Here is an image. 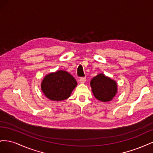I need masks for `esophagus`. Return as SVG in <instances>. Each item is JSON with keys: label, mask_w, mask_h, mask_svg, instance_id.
Instances as JSON below:
<instances>
[{"label": "esophagus", "mask_w": 153, "mask_h": 153, "mask_svg": "<svg viewBox=\"0 0 153 153\" xmlns=\"http://www.w3.org/2000/svg\"><path fill=\"white\" fill-rule=\"evenodd\" d=\"M86 81V77H81L80 78V83H84Z\"/></svg>", "instance_id": "34e87169"}]
</instances>
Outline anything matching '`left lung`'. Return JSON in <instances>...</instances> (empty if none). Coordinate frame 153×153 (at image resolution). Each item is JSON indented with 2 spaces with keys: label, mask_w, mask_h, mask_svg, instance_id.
<instances>
[{
  "label": "left lung",
  "mask_w": 153,
  "mask_h": 153,
  "mask_svg": "<svg viewBox=\"0 0 153 153\" xmlns=\"http://www.w3.org/2000/svg\"><path fill=\"white\" fill-rule=\"evenodd\" d=\"M92 91L96 99L101 101H109L117 92V84L114 80L99 74L91 81Z\"/></svg>",
  "instance_id": "left-lung-1"
}]
</instances>
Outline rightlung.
<instances>
[{"label": "right lung", "mask_w": 153, "mask_h": 153, "mask_svg": "<svg viewBox=\"0 0 153 153\" xmlns=\"http://www.w3.org/2000/svg\"><path fill=\"white\" fill-rule=\"evenodd\" d=\"M77 85L74 77L65 71L50 73L41 83V89L47 98L53 101H62L68 98Z\"/></svg>", "instance_id": "add662e5"}]
</instances>
